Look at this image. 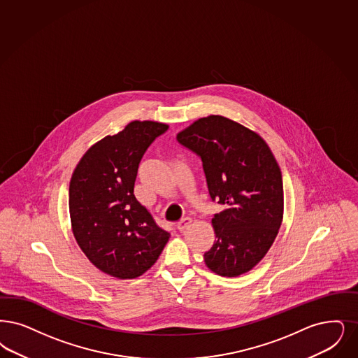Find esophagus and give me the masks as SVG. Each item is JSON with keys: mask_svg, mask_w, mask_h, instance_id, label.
<instances>
[{"mask_svg": "<svg viewBox=\"0 0 358 358\" xmlns=\"http://www.w3.org/2000/svg\"><path fill=\"white\" fill-rule=\"evenodd\" d=\"M190 224H192V218L190 217H185V218H182L177 224V229L180 230V231H184V230L187 229L190 227Z\"/></svg>", "mask_w": 358, "mask_h": 358, "instance_id": "1", "label": "esophagus"}]
</instances>
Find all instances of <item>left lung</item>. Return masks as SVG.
<instances>
[{"label": "left lung", "instance_id": "8db88e82", "mask_svg": "<svg viewBox=\"0 0 358 358\" xmlns=\"http://www.w3.org/2000/svg\"><path fill=\"white\" fill-rule=\"evenodd\" d=\"M200 157L215 213V241L203 255L218 275L249 272L266 255L281 227L284 186L272 150L257 133L222 115H209L177 134Z\"/></svg>", "mask_w": 358, "mask_h": 358}]
</instances>
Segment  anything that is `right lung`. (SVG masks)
<instances>
[{
    "mask_svg": "<svg viewBox=\"0 0 358 358\" xmlns=\"http://www.w3.org/2000/svg\"><path fill=\"white\" fill-rule=\"evenodd\" d=\"M168 129L153 121H133L94 143L73 172V234L90 262L109 275L121 280L141 275L169 240L171 234L133 194L145 152Z\"/></svg>",
    "mask_w": 358,
    "mask_h": 358,
    "instance_id": "add662e5",
    "label": "right lung"
}]
</instances>
